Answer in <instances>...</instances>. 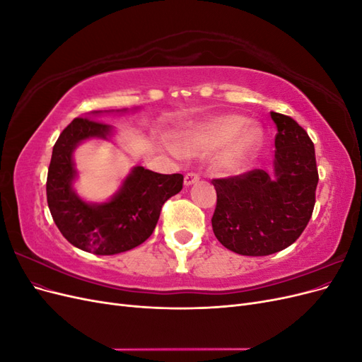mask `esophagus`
Listing matches in <instances>:
<instances>
[{"label": "esophagus", "instance_id": "34e87169", "mask_svg": "<svg viewBox=\"0 0 362 362\" xmlns=\"http://www.w3.org/2000/svg\"><path fill=\"white\" fill-rule=\"evenodd\" d=\"M199 181V175L198 173H194V172H189V173H185V177H184V184L187 185H192V184H194V182H198Z\"/></svg>", "mask_w": 362, "mask_h": 362}]
</instances>
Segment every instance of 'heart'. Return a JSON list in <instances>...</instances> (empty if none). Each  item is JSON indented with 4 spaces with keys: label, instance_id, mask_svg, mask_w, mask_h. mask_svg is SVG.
Masks as SVG:
<instances>
[{
    "label": "heart",
    "instance_id": "1",
    "mask_svg": "<svg viewBox=\"0 0 362 362\" xmlns=\"http://www.w3.org/2000/svg\"><path fill=\"white\" fill-rule=\"evenodd\" d=\"M246 124L243 116L217 117L185 134L180 149L187 156H196L226 144L217 156V166L228 173L238 172L252 161L262 144V131Z\"/></svg>",
    "mask_w": 362,
    "mask_h": 362
}]
</instances>
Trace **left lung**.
<instances>
[{
	"instance_id": "left-lung-1",
	"label": "left lung",
	"mask_w": 362,
	"mask_h": 362,
	"mask_svg": "<svg viewBox=\"0 0 362 362\" xmlns=\"http://www.w3.org/2000/svg\"><path fill=\"white\" fill-rule=\"evenodd\" d=\"M276 124L275 169L213 180L217 193L213 231L226 249L264 257L293 245L308 225L319 182L314 144L290 116L270 112Z\"/></svg>"
}]
</instances>
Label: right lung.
Listing matches in <instances>:
<instances>
[{"mask_svg": "<svg viewBox=\"0 0 362 362\" xmlns=\"http://www.w3.org/2000/svg\"><path fill=\"white\" fill-rule=\"evenodd\" d=\"M110 133L112 127L100 120L75 117L52 148L47 178V201L60 233L75 247L95 255H115L144 243L156 229L163 204L181 192L184 181L181 173L137 166L110 201L84 202L72 189V152L80 141L107 139Z\"/></svg>", "mask_w": 362, "mask_h": 362, "instance_id": "obj_1", "label": "right lung"}]
</instances>
